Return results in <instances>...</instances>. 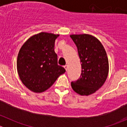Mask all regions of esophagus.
I'll return each instance as SVG.
<instances>
[{"label": "esophagus", "mask_w": 127, "mask_h": 127, "mask_svg": "<svg viewBox=\"0 0 127 127\" xmlns=\"http://www.w3.org/2000/svg\"><path fill=\"white\" fill-rule=\"evenodd\" d=\"M64 68L66 70H68V68H69V66H68V65H65L64 66Z\"/></svg>", "instance_id": "1"}]
</instances>
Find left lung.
Masks as SVG:
<instances>
[{
  "label": "left lung",
  "mask_w": 127,
  "mask_h": 127,
  "mask_svg": "<svg viewBox=\"0 0 127 127\" xmlns=\"http://www.w3.org/2000/svg\"><path fill=\"white\" fill-rule=\"evenodd\" d=\"M81 63V74L71 86L75 92L88 96L100 88L109 74L107 53L100 41L90 34H72Z\"/></svg>",
  "instance_id": "8db88e82"
}]
</instances>
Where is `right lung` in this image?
<instances>
[{"instance_id":"add662e5","label":"right lung","mask_w":127,"mask_h":127,"mask_svg":"<svg viewBox=\"0 0 127 127\" xmlns=\"http://www.w3.org/2000/svg\"><path fill=\"white\" fill-rule=\"evenodd\" d=\"M59 34L41 32L25 41L17 58V71L25 86L35 93L50 88L65 72L58 65L55 42Z\"/></svg>"}]
</instances>
